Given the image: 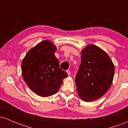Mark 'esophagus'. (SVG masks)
Returning a JSON list of instances; mask_svg holds the SVG:
<instances>
[{"label":"esophagus","mask_w":128,"mask_h":128,"mask_svg":"<svg viewBox=\"0 0 128 128\" xmlns=\"http://www.w3.org/2000/svg\"><path fill=\"white\" fill-rule=\"evenodd\" d=\"M66 72L68 73V76L71 75V72H70V70H66Z\"/></svg>","instance_id":"1"}]
</instances>
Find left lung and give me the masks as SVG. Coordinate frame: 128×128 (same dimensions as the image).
I'll return each instance as SVG.
<instances>
[{
	"label": "left lung",
	"instance_id": "left-lung-1",
	"mask_svg": "<svg viewBox=\"0 0 128 128\" xmlns=\"http://www.w3.org/2000/svg\"><path fill=\"white\" fill-rule=\"evenodd\" d=\"M81 56L75 78L77 91L83 100L90 102L108 91L114 78V65L108 54L94 45L86 46Z\"/></svg>",
	"mask_w": 128,
	"mask_h": 128
}]
</instances>
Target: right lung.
I'll return each instance as SVG.
<instances>
[{
  "label": "right lung",
  "mask_w": 128,
  "mask_h": 128,
  "mask_svg": "<svg viewBox=\"0 0 128 128\" xmlns=\"http://www.w3.org/2000/svg\"><path fill=\"white\" fill-rule=\"evenodd\" d=\"M57 48L48 40L42 41L26 53L21 64L22 74L30 90L42 97L55 94L68 74L60 68L54 55Z\"/></svg>",
  "instance_id": "obj_1"
}]
</instances>
